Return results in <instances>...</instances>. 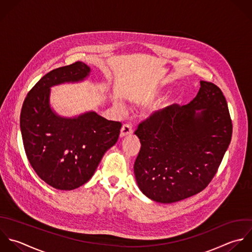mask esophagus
I'll use <instances>...</instances> for the list:
<instances>
[{"label":"esophagus","mask_w":252,"mask_h":252,"mask_svg":"<svg viewBox=\"0 0 252 252\" xmlns=\"http://www.w3.org/2000/svg\"><path fill=\"white\" fill-rule=\"evenodd\" d=\"M132 127L129 124H125L123 126H122V129H121V137H124L127 134H131L132 133Z\"/></svg>","instance_id":"esophagus-1"}]
</instances>
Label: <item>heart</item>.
I'll list each match as a JSON object with an SVG mask.
<instances>
[{"mask_svg": "<svg viewBox=\"0 0 252 252\" xmlns=\"http://www.w3.org/2000/svg\"><path fill=\"white\" fill-rule=\"evenodd\" d=\"M117 107H118L121 111H125V106H124L122 103H120V102L117 103Z\"/></svg>", "mask_w": 252, "mask_h": 252, "instance_id": "obj_1", "label": "heart"}]
</instances>
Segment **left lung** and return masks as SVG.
I'll use <instances>...</instances> for the list:
<instances>
[{"mask_svg": "<svg viewBox=\"0 0 252 252\" xmlns=\"http://www.w3.org/2000/svg\"><path fill=\"white\" fill-rule=\"evenodd\" d=\"M232 132L223 92L201 80L190 103L168 106L138 125L141 147L133 171L139 189L160 203L200 192L216 175Z\"/></svg>", "mask_w": 252, "mask_h": 252, "instance_id": "left-lung-1", "label": "left lung"}]
</instances>
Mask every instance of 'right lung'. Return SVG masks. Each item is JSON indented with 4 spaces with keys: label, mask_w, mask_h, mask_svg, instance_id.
I'll use <instances>...</instances> for the list:
<instances>
[{
    "label": "right lung",
    "mask_w": 252,
    "mask_h": 252,
    "mask_svg": "<svg viewBox=\"0 0 252 252\" xmlns=\"http://www.w3.org/2000/svg\"><path fill=\"white\" fill-rule=\"evenodd\" d=\"M89 73L82 62L51 70L29 91L21 108L27 159L38 177L56 189L72 190L87 183L120 135L122 124L96 112L64 118L51 108L52 86L82 81Z\"/></svg>",
    "instance_id": "obj_1"
}]
</instances>
